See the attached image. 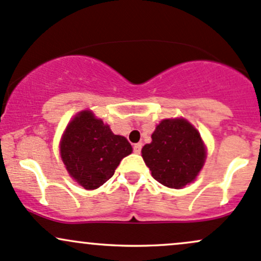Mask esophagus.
<instances>
[{
    "label": "esophagus",
    "instance_id": "esophagus-1",
    "mask_svg": "<svg viewBox=\"0 0 261 261\" xmlns=\"http://www.w3.org/2000/svg\"><path fill=\"white\" fill-rule=\"evenodd\" d=\"M141 148H142L141 144H135V145H134V152L140 153V152H141Z\"/></svg>",
    "mask_w": 261,
    "mask_h": 261
}]
</instances>
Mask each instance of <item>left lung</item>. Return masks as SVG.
Listing matches in <instances>:
<instances>
[{
  "label": "left lung",
  "instance_id": "left-lung-1",
  "mask_svg": "<svg viewBox=\"0 0 261 261\" xmlns=\"http://www.w3.org/2000/svg\"><path fill=\"white\" fill-rule=\"evenodd\" d=\"M142 157L153 178L170 188H182L196 178L205 159L198 131L183 119L163 120L142 147Z\"/></svg>",
  "mask_w": 261,
  "mask_h": 261
}]
</instances>
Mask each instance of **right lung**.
Here are the masks:
<instances>
[{"mask_svg": "<svg viewBox=\"0 0 261 261\" xmlns=\"http://www.w3.org/2000/svg\"><path fill=\"white\" fill-rule=\"evenodd\" d=\"M133 147L124 136L114 135L90 111H82L68 125L61 142L68 172L85 190H95L113 177Z\"/></svg>", "mask_w": 261, "mask_h": 261, "instance_id": "obj_1", "label": "right lung"}]
</instances>
